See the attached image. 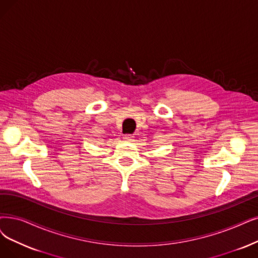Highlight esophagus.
<instances>
[{
    "mask_svg": "<svg viewBox=\"0 0 258 258\" xmlns=\"http://www.w3.org/2000/svg\"><path fill=\"white\" fill-rule=\"evenodd\" d=\"M122 139H123V141H126V142H132L133 137L130 136V135H126V136H123Z\"/></svg>",
    "mask_w": 258,
    "mask_h": 258,
    "instance_id": "esophagus-1",
    "label": "esophagus"
}]
</instances>
